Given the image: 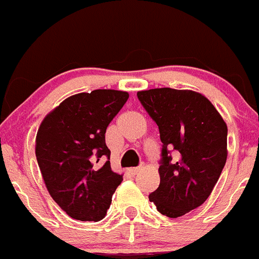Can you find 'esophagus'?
Instances as JSON below:
<instances>
[{"label":"esophagus","instance_id":"obj_1","mask_svg":"<svg viewBox=\"0 0 259 259\" xmlns=\"http://www.w3.org/2000/svg\"><path fill=\"white\" fill-rule=\"evenodd\" d=\"M141 168H142L141 166H137V167H132V168H130V172L132 174V175H137V174L141 171Z\"/></svg>","mask_w":259,"mask_h":259}]
</instances>
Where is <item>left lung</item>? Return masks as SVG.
Returning a JSON list of instances; mask_svg holds the SVG:
<instances>
[{
  "label": "left lung",
  "instance_id": "8db88e82",
  "mask_svg": "<svg viewBox=\"0 0 259 259\" xmlns=\"http://www.w3.org/2000/svg\"><path fill=\"white\" fill-rule=\"evenodd\" d=\"M137 97L158 126L162 142L160 185L148 199L162 215L183 217L209 198L222 174L227 124L210 101L196 92L156 88L138 92Z\"/></svg>",
  "mask_w": 259,
  "mask_h": 259
}]
</instances>
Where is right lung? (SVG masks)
<instances>
[{
  "label": "right lung",
  "mask_w": 259,
  "mask_h": 259,
  "mask_svg": "<svg viewBox=\"0 0 259 259\" xmlns=\"http://www.w3.org/2000/svg\"><path fill=\"white\" fill-rule=\"evenodd\" d=\"M127 99V92L112 89L75 94L49 113L37 131L35 153L45 185L73 219H103L123 180L111 168L106 130Z\"/></svg>",
  "instance_id": "right-lung-1"
}]
</instances>
